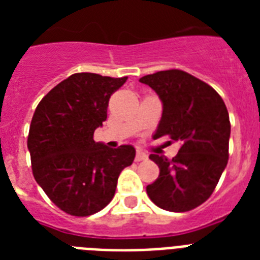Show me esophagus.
Masks as SVG:
<instances>
[{"instance_id": "esophagus-1", "label": "esophagus", "mask_w": 260, "mask_h": 260, "mask_svg": "<svg viewBox=\"0 0 260 260\" xmlns=\"http://www.w3.org/2000/svg\"><path fill=\"white\" fill-rule=\"evenodd\" d=\"M147 158H148V156H147L146 152L138 151V152H136V156H135V160H136V162H142V160H146Z\"/></svg>"}]
</instances>
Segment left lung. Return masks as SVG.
I'll use <instances>...</instances> for the list:
<instances>
[{
	"label": "left lung",
	"instance_id": "left-lung-1",
	"mask_svg": "<svg viewBox=\"0 0 260 260\" xmlns=\"http://www.w3.org/2000/svg\"><path fill=\"white\" fill-rule=\"evenodd\" d=\"M162 101V118L152 138L169 135L179 143L171 160L151 154L159 177L147 186L155 205L170 212H187L213 193L228 163L230 114L213 87L181 70L158 71L139 79Z\"/></svg>",
	"mask_w": 260,
	"mask_h": 260
}]
</instances>
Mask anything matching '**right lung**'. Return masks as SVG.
Returning <instances> with one entry per match:
<instances>
[{
	"label": "right lung",
	"instance_id": "obj_1",
	"mask_svg": "<svg viewBox=\"0 0 260 260\" xmlns=\"http://www.w3.org/2000/svg\"><path fill=\"white\" fill-rule=\"evenodd\" d=\"M125 81L77 73L58 83L35 110L28 135L32 173L51 201L71 216L104 209L120 173L134 162V146L110 148L93 139L106 120L110 95Z\"/></svg>",
	"mask_w": 260,
	"mask_h": 260
}]
</instances>
